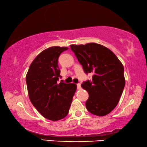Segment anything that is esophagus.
<instances>
[{
    "label": "esophagus",
    "instance_id": "1",
    "mask_svg": "<svg viewBox=\"0 0 147 147\" xmlns=\"http://www.w3.org/2000/svg\"><path fill=\"white\" fill-rule=\"evenodd\" d=\"M76 85H77V88H78V89H80V88H81V84H80V83H78V84H77Z\"/></svg>",
    "mask_w": 147,
    "mask_h": 147
}]
</instances>
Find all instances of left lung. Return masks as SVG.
I'll list each match as a JSON object with an SVG mask.
<instances>
[{
  "label": "left lung",
  "mask_w": 147,
  "mask_h": 147,
  "mask_svg": "<svg viewBox=\"0 0 147 147\" xmlns=\"http://www.w3.org/2000/svg\"><path fill=\"white\" fill-rule=\"evenodd\" d=\"M86 74L93 73L91 80L81 86L89 93L86 106L91 113L104 116L115 108L125 86L124 67L112 51L95 43L71 45Z\"/></svg>",
  "instance_id": "left-lung-1"
}]
</instances>
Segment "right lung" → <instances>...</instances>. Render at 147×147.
I'll return each instance as SVG.
<instances>
[{"mask_svg": "<svg viewBox=\"0 0 147 147\" xmlns=\"http://www.w3.org/2000/svg\"><path fill=\"white\" fill-rule=\"evenodd\" d=\"M65 47H52L38 54L28 69L26 82L30 100L44 117L56 121L67 115L76 90L74 84L58 83V58Z\"/></svg>", "mask_w": 147, "mask_h": 147, "instance_id": "1", "label": "right lung"}]
</instances>
